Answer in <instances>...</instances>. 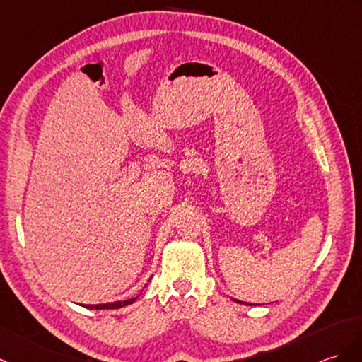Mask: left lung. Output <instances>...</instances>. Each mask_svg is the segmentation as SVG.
<instances>
[{"label":"left lung","mask_w":362,"mask_h":362,"mask_svg":"<svg viewBox=\"0 0 362 362\" xmlns=\"http://www.w3.org/2000/svg\"><path fill=\"white\" fill-rule=\"evenodd\" d=\"M233 300H236V302H240V304H245V305H253V304H248V302H242V300H238V299H233ZM255 305H257V304H255Z\"/></svg>","instance_id":"obj_1"}]
</instances>
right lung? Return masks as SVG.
<instances>
[{
    "instance_id": "add662e5",
    "label": "right lung",
    "mask_w": 362,
    "mask_h": 362,
    "mask_svg": "<svg viewBox=\"0 0 362 362\" xmlns=\"http://www.w3.org/2000/svg\"><path fill=\"white\" fill-rule=\"evenodd\" d=\"M146 287V285H145ZM137 298H132V299H126V300H115V302H107V304H95V305H89L85 304L83 307L85 308H90V310H117V308H122L126 305H131L136 302Z\"/></svg>"
}]
</instances>
